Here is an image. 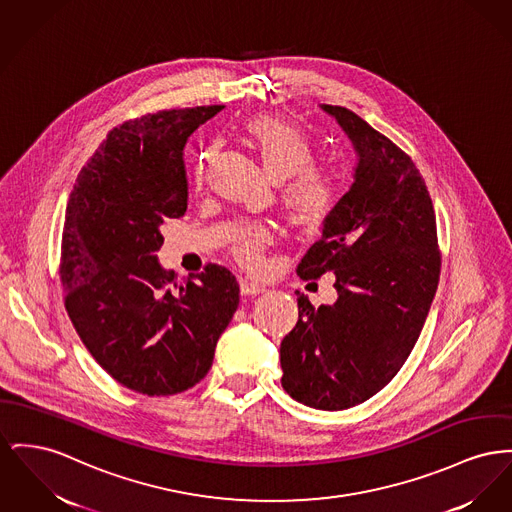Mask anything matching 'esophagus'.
Wrapping results in <instances>:
<instances>
[{
    "label": "esophagus",
    "mask_w": 512,
    "mask_h": 512,
    "mask_svg": "<svg viewBox=\"0 0 512 512\" xmlns=\"http://www.w3.org/2000/svg\"><path fill=\"white\" fill-rule=\"evenodd\" d=\"M240 290L243 296H257V294L265 292V286H261L257 282H251V280H241Z\"/></svg>",
    "instance_id": "esophagus-1"
}]
</instances>
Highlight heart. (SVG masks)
Returning <instances> with one entry per match:
<instances>
[{"label":"heart","mask_w":512,"mask_h":512,"mask_svg":"<svg viewBox=\"0 0 512 512\" xmlns=\"http://www.w3.org/2000/svg\"><path fill=\"white\" fill-rule=\"evenodd\" d=\"M241 135L257 152L274 180L284 181L280 199L290 220L303 228H319L331 216L340 199L336 174L315 166L317 154L311 139L300 127L272 116H251L241 121ZM214 149L197 156L193 178L199 185L211 162ZM230 251L247 269H259L272 243V230L263 224H243L230 230Z\"/></svg>","instance_id":"heart-1"}]
</instances>
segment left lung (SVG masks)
<instances>
[{"label":"left lung","mask_w":512,"mask_h":512,"mask_svg":"<svg viewBox=\"0 0 512 512\" xmlns=\"http://www.w3.org/2000/svg\"><path fill=\"white\" fill-rule=\"evenodd\" d=\"M352 139L356 181L303 255V280L334 272L338 300L315 307L280 344L282 387L317 410H346L389 385L408 360L441 274L437 222L414 160L344 106H323Z\"/></svg>","instance_id":"left-lung-1"}]
</instances>
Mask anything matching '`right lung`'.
<instances>
[{"label": "right lung", "instance_id": "add662e5", "mask_svg": "<svg viewBox=\"0 0 512 512\" xmlns=\"http://www.w3.org/2000/svg\"><path fill=\"white\" fill-rule=\"evenodd\" d=\"M222 106L160 110L114 127L79 172L63 234L65 309L98 365L131 391L170 396L211 369L240 284L209 263L176 280L156 251L187 211L183 147Z\"/></svg>", "mask_w": 512, "mask_h": 512}]
</instances>
